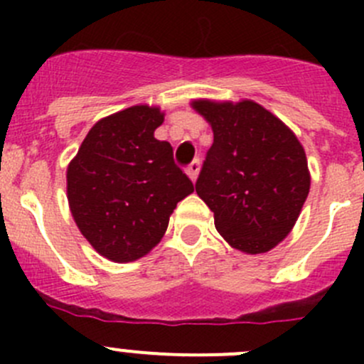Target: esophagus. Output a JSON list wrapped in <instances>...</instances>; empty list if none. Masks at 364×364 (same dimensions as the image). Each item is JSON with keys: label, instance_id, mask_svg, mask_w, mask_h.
<instances>
[{"label": "esophagus", "instance_id": "34e87169", "mask_svg": "<svg viewBox=\"0 0 364 364\" xmlns=\"http://www.w3.org/2000/svg\"><path fill=\"white\" fill-rule=\"evenodd\" d=\"M199 172H200V161L199 160H193L192 164L186 167V174L190 176V179H192V181H197V178H199Z\"/></svg>", "mask_w": 364, "mask_h": 364}]
</instances>
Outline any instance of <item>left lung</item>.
Masks as SVG:
<instances>
[{"label":"left lung","instance_id":"left-lung-1","mask_svg":"<svg viewBox=\"0 0 364 364\" xmlns=\"http://www.w3.org/2000/svg\"><path fill=\"white\" fill-rule=\"evenodd\" d=\"M211 124L213 146L196 183L232 248L266 253L289 236L310 192V171L296 134L253 100H192Z\"/></svg>","mask_w":364,"mask_h":364}]
</instances>
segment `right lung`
I'll return each instance as SVG.
<instances>
[{"label": "right lung", "mask_w": 364, "mask_h": 364, "mask_svg": "<svg viewBox=\"0 0 364 364\" xmlns=\"http://www.w3.org/2000/svg\"><path fill=\"white\" fill-rule=\"evenodd\" d=\"M164 116L156 105L141 104L102 117L68 164L73 220L91 247L112 262L151 252L176 205L193 192L174 164L172 146L155 139Z\"/></svg>", "instance_id": "right-lung-1"}]
</instances>
